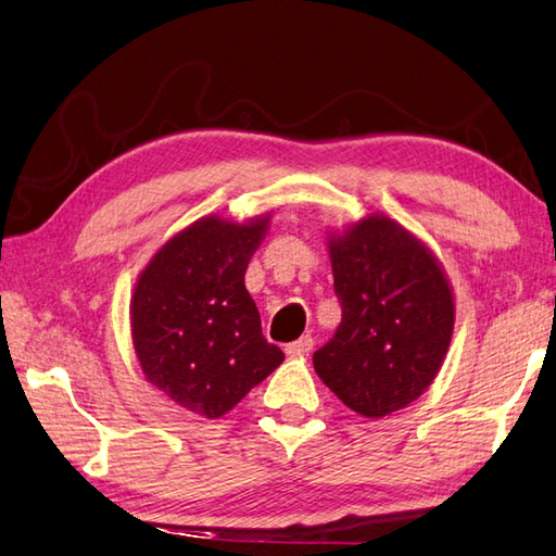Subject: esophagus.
<instances>
[{
  "mask_svg": "<svg viewBox=\"0 0 556 556\" xmlns=\"http://www.w3.org/2000/svg\"><path fill=\"white\" fill-rule=\"evenodd\" d=\"M314 348V338L312 336H302L300 340H294L290 344H286L288 356H306Z\"/></svg>",
  "mask_w": 556,
  "mask_h": 556,
  "instance_id": "34e87169",
  "label": "esophagus"
}]
</instances>
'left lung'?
<instances>
[{
    "mask_svg": "<svg viewBox=\"0 0 556 556\" xmlns=\"http://www.w3.org/2000/svg\"><path fill=\"white\" fill-rule=\"evenodd\" d=\"M328 247L342 320L314 352L316 374L356 414L404 409L447 354V280L428 247L386 216H368Z\"/></svg>",
    "mask_w": 556,
    "mask_h": 556,
    "instance_id": "8db88e82",
    "label": "left lung"
}]
</instances>
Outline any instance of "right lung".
<instances>
[{"label": "right lung", "mask_w": 556, "mask_h": 556, "mask_svg": "<svg viewBox=\"0 0 556 556\" xmlns=\"http://www.w3.org/2000/svg\"><path fill=\"white\" fill-rule=\"evenodd\" d=\"M268 218H202L168 240L135 286L132 344L147 380L182 409L230 412L286 359L262 332L244 270Z\"/></svg>", "instance_id": "1"}]
</instances>
